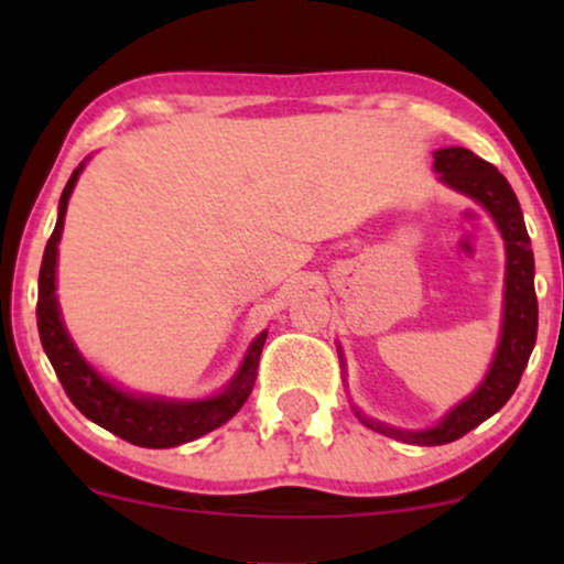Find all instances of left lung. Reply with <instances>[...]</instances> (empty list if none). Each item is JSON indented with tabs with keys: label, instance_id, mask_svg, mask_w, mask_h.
Returning <instances> with one entry per match:
<instances>
[{
	"label": "left lung",
	"instance_id": "obj_1",
	"mask_svg": "<svg viewBox=\"0 0 564 564\" xmlns=\"http://www.w3.org/2000/svg\"><path fill=\"white\" fill-rule=\"evenodd\" d=\"M435 170L445 185L467 193L480 200L490 217L496 219L503 241H507V294H503V328L498 341L494 366L477 392H471L464 403H458L437 426L424 432H400L392 426L364 422L381 435H392L405 443L445 445L464 437L467 432L482 424L507 405L520 384L530 352H533L535 334H539V300L533 289V251L530 236L522 219L520 200L494 164L467 151V148H440L435 153Z\"/></svg>",
	"mask_w": 564,
	"mask_h": 564
}]
</instances>
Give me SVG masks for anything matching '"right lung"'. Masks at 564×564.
I'll return each mask as SVG.
<instances>
[{
    "label": "right lung",
    "instance_id": "add662e5",
    "mask_svg": "<svg viewBox=\"0 0 564 564\" xmlns=\"http://www.w3.org/2000/svg\"><path fill=\"white\" fill-rule=\"evenodd\" d=\"M84 170H74L70 180L63 187L61 209H57V223L47 246H44L42 270H39V302H36V326L39 339H42L44 352L53 364L63 390L89 422L100 424L102 430L113 432L127 443L140 445V448H172V445L191 443L206 432L223 426L228 419L241 411L249 398L251 387L257 379V366H260V352L264 336L260 334L251 341L249 355L243 358L241 371L230 381L228 390L217 398L196 400V403H174V400L138 398L116 390L100 373L87 366V360L76 352L74 341L68 339L66 326L61 321V310L55 300V264H57V241L63 232V219H66L68 198L74 193L76 180Z\"/></svg>",
    "mask_w": 564,
    "mask_h": 564
}]
</instances>
